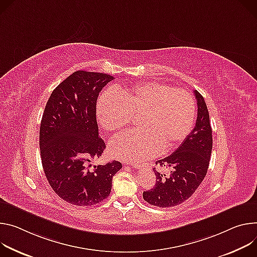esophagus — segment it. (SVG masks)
Instances as JSON below:
<instances>
[{"label":"esophagus","instance_id":"obj_1","mask_svg":"<svg viewBox=\"0 0 257 257\" xmlns=\"http://www.w3.org/2000/svg\"><path fill=\"white\" fill-rule=\"evenodd\" d=\"M128 164H130V165H132V166H138V165H139V163H138V162H128ZM145 164L151 165V163H145Z\"/></svg>","mask_w":257,"mask_h":257}]
</instances>
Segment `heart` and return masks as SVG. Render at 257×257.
Returning a JSON list of instances; mask_svg holds the SVG:
<instances>
[{"mask_svg":"<svg viewBox=\"0 0 257 257\" xmlns=\"http://www.w3.org/2000/svg\"><path fill=\"white\" fill-rule=\"evenodd\" d=\"M195 112V101L188 91L159 81L138 83L117 94L106 92L97 105L99 122L109 133L141 117L142 133L123 134L111 141V154L123 160L155 157L177 148L190 135Z\"/></svg>","mask_w":257,"mask_h":257,"instance_id":"obj_1","label":"heart"}]
</instances>
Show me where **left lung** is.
Instances as JSON below:
<instances>
[{
	"instance_id": "8db88e82",
	"label": "left lung",
	"mask_w": 257,
	"mask_h": 257,
	"mask_svg": "<svg viewBox=\"0 0 257 257\" xmlns=\"http://www.w3.org/2000/svg\"><path fill=\"white\" fill-rule=\"evenodd\" d=\"M197 100L195 127L169 156L156 161L157 167L167 168L164 174L154 167L156 184L143 193L144 200L157 207L177 206L189 199L204 180L212 150V130L204 98L194 91Z\"/></svg>"
}]
</instances>
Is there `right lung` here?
Masks as SVG:
<instances>
[{
	"instance_id": "1",
	"label": "right lung",
	"mask_w": 257,
	"mask_h": 257,
	"mask_svg": "<svg viewBox=\"0 0 257 257\" xmlns=\"http://www.w3.org/2000/svg\"><path fill=\"white\" fill-rule=\"evenodd\" d=\"M112 79L106 73L75 71L52 92L43 114L40 149L46 178L54 192L73 205L103 201L111 192L112 178L122 167L116 160L91 164L106 148L99 137L96 105Z\"/></svg>"
}]
</instances>
